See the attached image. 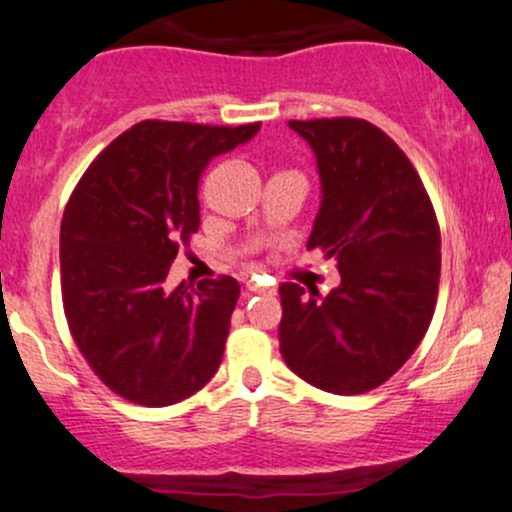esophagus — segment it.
<instances>
[{
	"label": "esophagus",
	"mask_w": 512,
	"mask_h": 512,
	"mask_svg": "<svg viewBox=\"0 0 512 512\" xmlns=\"http://www.w3.org/2000/svg\"><path fill=\"white\" fill-rule=\"evenodd\" d=\"M245 289H248L250 293H274V289H267V286H262L260 281H255V279L245 281Z\"/></svg>",
	"instance_id": "esophagus-1"
}]
</instances>
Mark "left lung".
I'll return each mask as SVG.
<instances>
[{"mask_svg":"<svg viewBox=\"0 0 512 512\" xmlns=\"http://www.w3.org/2000/svg\"><path fill=\"white\" fill-rule=\"evenodd\" d=\"M320 173L308 248L337 260V289L308 296L281 284V356L298 378L334 395L383 385L431 325L440 231L419 173L390 137L356 117L291 120Z\"/></svg>","mask_w":512,"mask_h":512,"instance_id":"left-lung-1","label":"left lung"}]
</instances>
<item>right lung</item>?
Wrapping results in <instances>:
<instances>
[{
    "label": "right lung",
    "instance_id": "add662e5",
    "mask_svg": "<svg viewBox=\"0 0 512 512\" xmlns=\"http://www.w3.org/2000/svg\"><path fill=\"white\" fill-rule=\"evenodd\" d=\"M240 127L146 120L76 185L60 231L62 301L88 366L144 407L182 402L214 378L240 286L231 276L166 286L178 245L199 228L197 185L211 158L248 144Z\"/></svg>",
    "mask_w": 512,
    "mask_h": 512
}]
</instances>
